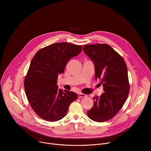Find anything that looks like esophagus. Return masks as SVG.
<instances>
[{"label":"esophagus","instance_id":"34e87169","mask_svg":"<svg viewBox=\"0 0 151 151\" xmlns=\"http://www.w3.org/2000/svg\"><path fill=\"white\" fill-rule=\"evenodd\" d=\"M78 98H82V97H86V95L84 94H82V93H79L78 94Z\"/></svg>","mask_w":151,"mask_h":151}]
</instances>
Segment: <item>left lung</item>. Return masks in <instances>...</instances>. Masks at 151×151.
Segmentation results:
<instances>
[{
	"mask_svg": "<svg viewBox=\"0 0 151 151\" xmlns=\"http://www.w3.org/2000/svg\"><path fill=\"white\" fill-rule=\"evenodd\" d=\"M83 50L94 62L96 79H99L104 91L93 98L94 105L87 115L96 122L108 121L122 108L130 91L126 63L107 44L85 45Z\"/></svg>",
	"mask_w": 151,
	"mask_h": 151,
	"instance_id": "1",
	"label": "left lung"
}]
</instances>
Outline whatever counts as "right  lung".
I'll return each mask as SVG.
<instances>
[{"mask_svg":"<svg viewBox=\"0 0 151 151\" xmlns=\"http://www.w3.org/2000/svg\"><path fill=\"white\" fill-rule=\"evenodd\" d=\"M82 45L55 43L39 50L32 58L24 79L25 93L34 112L54 122L65 116L70 104L78 98L72 91L59 89L57 82L69 60L78 55Z\"/></svg>","mask_w":151,"mask_h":151,"instance_id":"1","label":"right lung"}]
</instances>
